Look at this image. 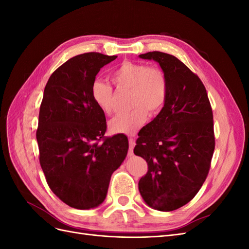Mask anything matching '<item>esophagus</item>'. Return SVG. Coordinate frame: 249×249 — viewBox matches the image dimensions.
I'll list each match as a JSON object with an SVG mask.
<instances>
[{
  "label": "esophagus",
  "mask_w": 249,
  "mask_h": 249,
  "mask_svg": "<svg viewBox=\"0 0 249 249\" xmlns=\"http://www.w3.org/2000/svg\"><path fill=\"white\" fill-rule=\"evenodd\" d=\"M135 144H136V141H135V139L132 137H129V146H130L129 156H133V148H134Z\"/></svg>",
  "instance_id": "esophagus-1"
}]
</instances>
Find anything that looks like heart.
Masks as SVG:
<instances>
[{"mask_svg": "<svg viewBox=\"0 0 249 249\" xmlns=\"http://www.w3.org/2000/svg\"><path fill=\"white\" fill-rule=\"evenodd\" d=\"M117 89L129 90L127 111L118 113L109 122V130L114 134L132 135L145 123L148 116L160 112L167 99L168 81L159 66L124 61L110 74ZM91 99L105 114L113 110V89L107 83L94 81Z\"/></svg>", "mask_w": 249, "mask_h": 249, "instance_id": "1", "label": "heart"}]
</instances>
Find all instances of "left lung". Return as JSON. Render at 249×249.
Listing matches in <instances>:
<instances>
[{
  "label": "left lung",
  "mask_w": 249,
  "mask_h": 249,
  "mask_svg": "<svg viewBox=\"0 0 249 249\" xmlns=\"http://www.w3.org/2000/svg\"><path fill=\"white\" fill-rule=\"evenodd\" d=\"M139 57L160 64L168 92L159 114L138 134L134 154L147 163L138 187L149 207L170 212L189 202L208 177L215 148L213 111L201 80L177 57L157 51Z\"/></svg>",
  "instance_id": "1"
}]
</instances>
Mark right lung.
I'll use <instances>...</instances> for the list:
<instances>
[{
    "mask_svg": "<svg viewBox=\"0 0 249 249\" xmlns=\"http://www.w3.org/2000/svg\"><path fill=\"white\" fill-rule=\"evenodd\" d=\"M116 58L96 52L74 56L44 88L36 131L40 166L51 190L74 209L101 205L127 154L125 135L105 137L106 116L91 99L97 72Z\"/></svg>",
    "mask_w": 249,
    "mask_h": 249,
    "instance_id": "obj_1",
    "label": "right lung"
}]
</instances>
